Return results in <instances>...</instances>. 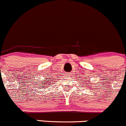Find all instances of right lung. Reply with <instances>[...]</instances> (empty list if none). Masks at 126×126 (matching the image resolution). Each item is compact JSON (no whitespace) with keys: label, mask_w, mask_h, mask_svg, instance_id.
Instances as JSON below:
<instances>
[{"label":"right lung","mask_w":126,"mask_h":126,"mask_svg":"<svg viewBox=\"0 0 126 126\" xmlns=\"http://www.w3.org/2000/svg\"><path fill=\"white\" fill-rule=\"evenodd\" d=\"M47 78H48V77H47ZM49 81H45L43 83H42V85H46V84H47V85H49V82H50L51 79H49ZM52 80H53V79H52ZM42 87H45V86H43Z\"/></svg>","instance_id":"right-lung-1"}]
</instances>
